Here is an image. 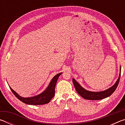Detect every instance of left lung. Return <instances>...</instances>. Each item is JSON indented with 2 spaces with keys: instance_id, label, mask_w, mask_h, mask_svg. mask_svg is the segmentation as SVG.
Returning a JSON list of instances; mask_svg holds the SVG:
<instances>
[{
  "instance_id": "8db88e82",
  "label": "left lung",
  "mask_w": 125,
  "mask_h": 125,
  "mask_svg": "<svg viewBox=\"0 0 125 125\" xmlns=\"http://www.w3.org/2000/svg\"><path fill=\"white\" fill-rule=\"evenodd\" d=\"M120 71H121V68H120ZM120 76H121V72H120L119 77H118L115 84L113 86H111V88L108 89L105 91H103V92H93L84 89L83 88H82L79 85V83H77V81L74 79H73V83L77 92L80 96L83 97L84 99L90 100H99L110 96L115 92L116 88L117 87L118 83H119Z\"/></svg>"
}]
</instances>
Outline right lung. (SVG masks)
Here are the masks:
<instances>
[{
	"mask_svg": "<svg viewBox=\"0 0 125 125\" xmlns=\"http://www.w3.org/2000/svg\"><path fill=\"white\" fill-rule=\"evenodd\" d=\"M61 74L58 73L56 74L52 78L51 81L47 89L41 94L38 95L37 96L30 97V98H22L17 94V93L10 87L11 92L14 94L17 98L22 101L24 103L29 105H43L48 103L54 96L55 94V87H56V83L59 76Z\"/></svg>",
	"mask_w": 125,
	"mask_h": 125,
	"instance_id": "add662e5",
	"label": "right lung"
}]
</instances>
